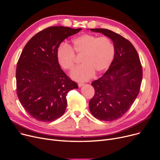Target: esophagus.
<instances>
[{
    "label": "esophagus",
    "mask_w": 160,
    "mask_h": 160,
    "mask_svg": "<svg viewBox=\"0 0 160 160\" xmlns=\"http://www.w3.org/2000/svg\"><path fill=\"white\" fill-rule=\"evenodd\" d=\"M78 86L79 88H81L82 86H83V83H78Z\"/></svg>",
    "instance_id": "esophagus-1"
}]
</instances>
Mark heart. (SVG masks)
<instances>
[{"label": "heart", "mask_w": 160, "mask_h": 160, "mask_svg": "<svg viewBox=\"0 0 160 160\" xmlns=\"http://www.w3.org/2000/svg\"><path fill=\"white\" fill-rule=\"evenodd\" d=\"M75 54L82 55L80 62L71 73V78L79 82L89 80L98 72L107 69L112 63L115 55V47L112 40L106 37L97 38L95 35L85 33L72 40V47L66 43L59 45L56 56L62 68L71 71L74 65Z\"/></svg>", "instance_id": "heart-1"}]
</instances>
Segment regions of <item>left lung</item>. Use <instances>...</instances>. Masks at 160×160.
Instances as JSON below:
<instances>
[{
  "label": "left lung",
  "instance_id": "1",
  "mask_svg": "<svg viewBox=\"0 0 160 160\" xmlns=\"http://www.w3.org/2000/svg\"><path fill=\"white\" fill-rule=\"evenodd\" d=\"M90 30L110 38L115 47L114 58L109 69L91 83L95 95L89 103L95 118L112 121L127 113L136 99L142 78V66L136 48L128 39L108 29Z\"/></svg>",
  "mask_w": 160,
  "mask_h": 160
}]
</instances>
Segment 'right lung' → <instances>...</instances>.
I'll return each instance as SVG.
<instances>
[{"instance_id": "1", "label": "right lung", "mask_w": 160, "mask_h": 160, "mask_svg": "<svg viewBox=\"0 0 160 160\" xmlns=\"http://www.w3.org/2000/svg\"><path fill=\"white\" fill-rule=\"evenodd\" d=\"M81 30L48 27L33 36L22 50L16 68L17 93L24 110L38 121L60 118L65 112L67 94L78 88L61 69L56 52L65 39Z\"/></svg>"}]
</instances>
